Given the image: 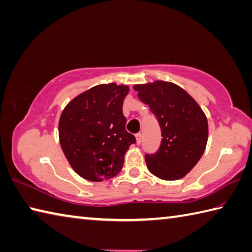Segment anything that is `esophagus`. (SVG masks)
Returning <instances> with one entry per match:
<instances>
[{
	"label": "esophagus",
	"instance_id": "esophagus-1",
	"mask_svg": "<svg viewBox=\"0 0 252 252\" xmlns=\"http://www.w3.org/2000/svg\"><path fill=\"white\" fill-rule=\"evenodd\" d=\"M135 138H136V143L141 144V142H142V134H141V133H138V134L135 135Z\"/></svg>",
	"mask_w": 252,
	"mask_h": 252
}]
</instances>
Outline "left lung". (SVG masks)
Returning <instances> with one entry per match:
<instances>
[{"mask_svg":"<svg viewBox=\"0 0 252 252\" xmlns=\"http://www.w3.org/2000/svg\"><path fill=\"white\" fill-rule=\"evenodd\" d=\"M133 89L157 117L163 138L157 153L145 154L146 166L161 180H180L202 158L208 139L207 118L198 103L173 82L157 80Z\"/></svg>","mask_w":252,"mask_h":252,"instance_id":"left-lung-1","label":"left lung"}]
</instances>
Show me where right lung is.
Here are the masks:
<instances>
[{
    "instance_id": "right-lung-1",
    "label": "right lung",
    "mask_w": 252,
    "mask_h": 252,
    "mask_svg": "<svg viewBox=\"0 0 252 252\" xmlns=\"http://www.w3.org/2000/svg\"><path fill=\"white\" fill-rule=\"evenodd\" d=\"M129 87L114 82L84 91L67 104L59 119L63 152L74 171L91 182L110 180L121 171L133 134L126 130L123 100Z\"/></svg>"
}]
</instances>
